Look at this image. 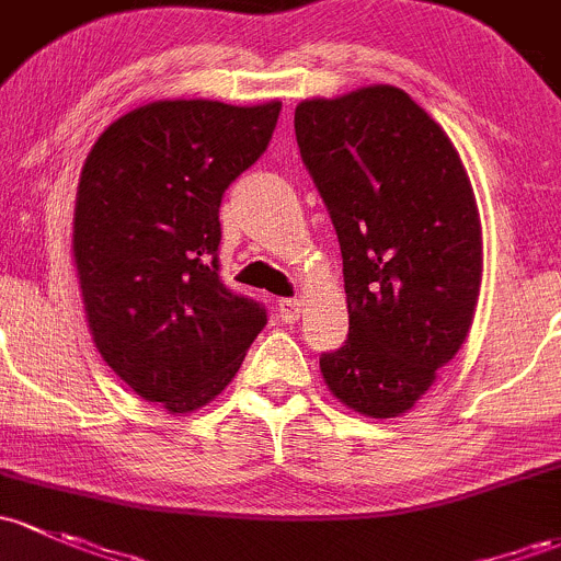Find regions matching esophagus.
Segmentation results:
<instances>
[{"instance_id":"esophagus-1","label":"esophagus","mask_w":561,"mask_h":561,"mask_svg":"<svg viewBox=\"0 0 561 561\" xmlns=\"http://www.w3.org/2000/svg\"><path fill=\"white\" fill-rule=\"evenodd\" d=\"M302 310H305L302 299H278V313L286 323L297 321L299 316H302Z\"/></svg>"}]
</instances>
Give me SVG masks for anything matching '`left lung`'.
I'll return each instance as SVG.
<instances>
[{
    "label": "left lung",
    "instance_id": "8db88e82",
    "mask_svg": "<svg viewBox=\"0 0 561 561\" xmlns=\"http://www.w3.org/2000/svg\"><path fill=\"white\" fill-rule=\"evenodd\" d=\"M299 153L343 253L348 340L321 356L334 400L408 413L459 354L483 278L481 213L443 126L397 85L294 110Z\"/></svg>",
    "mask_w": 561,
    "mask_h": 561
}]
</instances>
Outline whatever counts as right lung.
Returning a JSON list of instances; mask_svg holds the SVG:
<instances>
[{
  "label": "right lung",
  "instance_id": "1",
  "mask_svg": "<svg viewBox=\"0 0 561 561\" xmlns=\"http://www.w3.org/2000/svg\"><path fill=\"white\" fill-rule=\"evenodd\" d=\"M278 113V100L148 102L85 156L72 256L91 340L135 394L172 415L216 400L267 323L218 278V207Z\"/></svg>",
  "mask_w": 561,
  "mask_h": 561
}]
</instances>
